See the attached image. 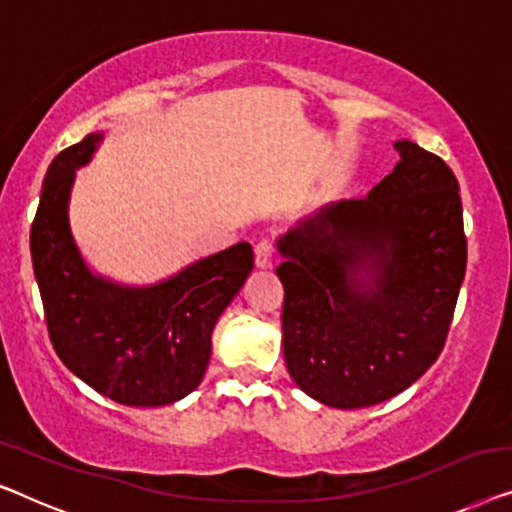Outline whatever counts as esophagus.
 <instances>
[{"instance_id":"1","label":"esophagus","mask_w":512,"mask_h":512,"mask_svg":"<svg viewBox=\"0 0 512 512\" xmlns=\"http://www.w3.org/2000/svg\"><path fill=\"white\" fill-rule=\"evenodd\" d=\"M273 253H276V243L271 239H259L255 243V264L259 269H266V266L273 264Z\"/></svg>"}]
</instances>
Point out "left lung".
I'll use <instances>...</instances> for the list:
<instances>
[{"label":"left lung","instance_id":"obj_1","mask_svg":"<svg viewBox=\"0 0 512 512\" xmlns=\"http://www.w3.org/2000/svg\"><path fill=\"white\" fill-rule=\"evenodd\" d=\"M394 150L401 160L369 197L280 239L287 373L334 408L373 406L413 385L441 355L464 280L455 174L417 143Z\"/></svg>","mask_w":512,"mask_h":512}]
</instances>
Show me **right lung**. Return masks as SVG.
<instances>
[{
    "instance_id": "add662e5",
    "label": "right lung",
    "mask_w": 512,
    "mask_h": 512,
    "mask_svg": "<svg viewBox=\"0 0 512 512\" xmlns=\"http://www.w3.org/2000/svg\"><path fill=\"white\" fill-rule=\"evenodd\" d=\"M99 139L64 148L43 178L30 248L48 336L92 390L125 406H167L204 378L213 327L253 271V248L236 243L148 290L92 276L71 239L67 204L74 169Z\"/></svg>"
}]
</instances>
